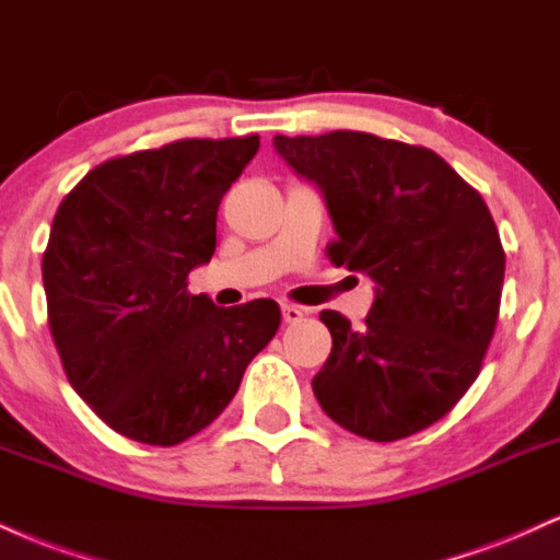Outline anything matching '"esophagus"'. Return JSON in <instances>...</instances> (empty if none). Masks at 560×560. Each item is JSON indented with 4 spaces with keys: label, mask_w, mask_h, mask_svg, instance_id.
<instances>
[{
    "label": "esophagus",
    "mask_w": 560,
    "mask_h": 560,
    "mask_svg": "<svg viewBox=\"0 0 560 560\" xmlns=\"http://www.w3.org/2000/svg\"><path fill=\"white\" fill-rule=\"evenodd\" d=\"M304 317H306V312L301 306L282 304V322H288V325H295V322H301Z\"/></svg>",
    "instance_id": "34e87169"
}]
</instances>
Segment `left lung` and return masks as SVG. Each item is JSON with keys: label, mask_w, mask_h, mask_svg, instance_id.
Listing matches in <instances>:
<instances>
[{"label": "left lung", "mask_w": 560, "mask_h": 560, "mask_svg": "<svg viewBox=\"0 0 560 560\" xmlns=\"http://www.w3.org/2000/svg\"><path fill=\"white\" fill-rule=\"evenodd\" d=\"M325 194L332 265L377 285L364 325L322 312L332 351L312 387L332 422L393 443L440 422L482 370L505 252L479 190L432 149L359 130L275 136Z\"/></svg>", "instance_id": "obj_1"}]
</instances>
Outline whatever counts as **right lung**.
I'll return each mask as SVG.
<instances>
[{
	"label": "right lung",
	"mask_w": 560,
	"mask_h": 560,
	"mask_svg": "<svg viewBox=\"0 0 560 560\" xmlns=\"http://www.w3.org/2000/svg\"><path fill=\"white\" fill-rule=\"evenodd\" d=\"M256 151L259 136L180 138L102 162L59 203L42 261L51 340L78 396L136 443L170 448L212 424L278 332L272 299L188 293Z\"/></svg>",
	"instance_id": "1"
}]
</instances>
